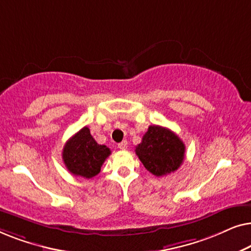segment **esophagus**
Here are the masks:
<instances>
[{
  "mask_svg": "<svg viewBox=\"0 0 251 251\" xmlns=\"http://www.w3.org/2000/svg\"><path fill=\"white\" fill-rule=\"evenodd\" d=\"M118 147L120 150H126V147H128V142H126V140H122L121 143L118 144Z\"/></svg>",
  "mask_w": 251,
  "mask_h": 251,
  "instance_id": "34e87169",
  "label": "esophagus"
}]
</instances>
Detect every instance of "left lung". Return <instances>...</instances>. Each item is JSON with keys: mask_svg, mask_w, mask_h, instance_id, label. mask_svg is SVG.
<instances>
[{"mask_svg": "<svg viewBox=\"0 0 251 251\" xmlns=\"http://www.w3.org/2000/svg\"><path fill=\"white\" fill-rule=\"evenodd\" d=\"M135 151L144 167L154 176L160 177L174 173L181 166L185 145L170 129L150 126Z\"/></svg>", "mask_w": 251, "mask_h": 251, "instance_id": "obj_1", "label": "left lung"}]
</instances>
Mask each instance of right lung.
I'll list each match as a JSON object with an SVG mask.
<instances>
[{
	"instance_id": "add662e5",
	"label": "right lung",
	"mask_w": 251,
	"mask_h": 251,
	"mask_svg": "<svg viewBox=\"0 0 251 251\" xmlns=\"http://www.w3.org/2000/svg\"><path fill=\"white\" fill-rule=\"evenodd\" d=\"M109 154L111 150L99 145L88 126H83L65 144L63 160L71 174L89 179L100 173L102 163Z\"/></svg>"
}]
</instances>
